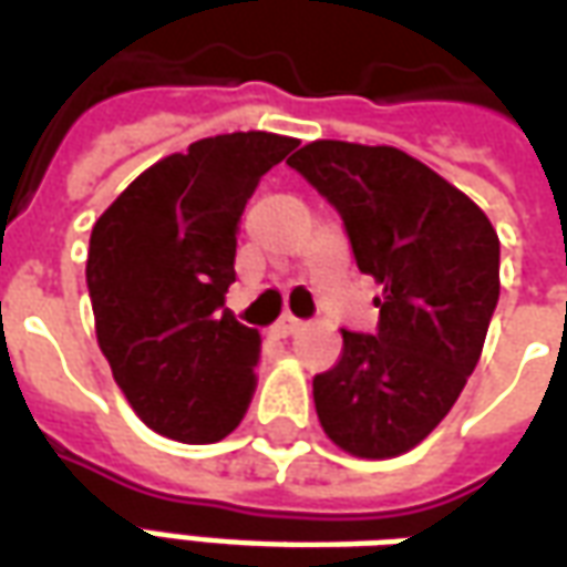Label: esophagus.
<instances>
[{
  "label": "esophagus",
  "instance_id": "esophagus-1",
  "mask_svg": "<svg viewBox=\"0 0 567 567\" xmlns=\"http://www.w3.org/2000/svg\"><path fill=\"white\" fill-rule=\"evenodd\" d=\"M272 331H276V337H291V333L303 331V321L295 319V316H282V319L276 321V328H272Z\"/></svg>",
  "mask_w": 567,
  "mask_h": 567
}]
</instances>
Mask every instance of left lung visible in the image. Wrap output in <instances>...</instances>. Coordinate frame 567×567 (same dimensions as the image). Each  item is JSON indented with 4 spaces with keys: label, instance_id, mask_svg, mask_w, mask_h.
<instances>
[{
    "label": "left lung",
    "instance_id": "8db88e82",
    "mask_svg": "<svg viewBox=\"0 0 567 567\" xmlns=\"http://www.w3.org/2000/svg\"><path fill=\"white\" fill-rule=\"evenodd\" d=\"M343 218L358 270L382 285L373 333L312 380L340 450L392 458L440 425L474 373L498 307L501 243L483 209L389 145L309 142L288 161Z\"/></svg>",
    "mask_w": 567,
    "mask_h": 567
}]
</instances>
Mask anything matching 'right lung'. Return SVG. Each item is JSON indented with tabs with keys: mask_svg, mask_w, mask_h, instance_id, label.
Segmentation results:
<instances>
[{
	"mask_svg": "<svg viewBox=\"0 0 567 567\" xmlns=\"http://www.w3.org/2000/svg\"><path fill=\"white\" fill-rule=\"evenodd\" d=\"M297 140L227 133L169 154L93 224L96 340L130 406L182 443L227 437L258 389L260 333L224 309L236 224L260 175Z\"/></svg>",
	"mask_w": 567,
	"mask_h": 567,
	"instance_id": "add662e5",
	"label": "right lung"
}]
</instances>
